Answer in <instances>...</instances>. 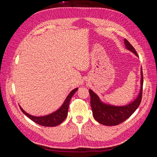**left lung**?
Returning a JSON list of instances; mask_svg holds the SVG:
<instances>
[{"instance_id": "left-lung-1", "label": "left lung", "mask_w": 157, "mask_h": 157, "mask_svg": "<svg viewBox=\"0 0 157 157\" xmlns=\"http://www.w3.org/2000/svg\"><path fill=\"white\" fill-rule=\"evenodd\" d=\"M126 48L138 57L136 50L129 42L124 39ZM144 77L142 69L141 70V89L138 96L134 101L124 106H115L103 103L98 95L92 90H89L90 104L95 120L105 126H116L125 121L129 118L140 105L143 91Z\"/></svg>"}]
</instances>
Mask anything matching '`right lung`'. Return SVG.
Wrapping results in <instances>:
<instances>
[{
	"mask_svg": "<svg viewBox=\"0 0 157 157\" xmlns=\"http://www.w3.org/2000/svg\"><path fill=\"white\" fill-rule=\"evenodd\" d=\"M77 90L78 88H75L68 95V96L65 99L63 105L61 106V107L58 110L50 114V115L42 117H35L27 113L21 107L20 109L21 111L24 113L27 117H29L31 120H32L33 122H35L38 124L48 127L56 126L60 124L65 119L66 117H67L71 99L74 95V94L77 91Z\"/></svg>",
	"mask_w": 157,
	"mask_h": 157,
	"instance_id": "obj_1",
	"label": "right lung"
}]
</instances>
